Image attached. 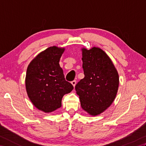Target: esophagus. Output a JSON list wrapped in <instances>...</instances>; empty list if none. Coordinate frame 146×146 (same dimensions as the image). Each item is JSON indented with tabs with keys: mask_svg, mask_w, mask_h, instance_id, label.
Wrapping results in <instances>:
<instances>
[{
	"mask_svg": "<svg viewBox=\"0 0 146 146\" xmlns=\"http://www.w3.org/2000/svg\"><path fill=\"white\" fill-rule=\"evenodd\" d=\"M71 84H72L73 85L74 87H75L76 84V80H73V81L71 82Z\"/></svg>",
	"mask_w": 146,
	"mask_h": 146,
	"instance_id": "obj_1",
	"label": "esophagus"
}]
</instances>
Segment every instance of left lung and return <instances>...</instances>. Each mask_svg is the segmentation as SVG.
<instances>
[{
  "label": "left lung",
  "mask_w": 146,
  "mask_h": 146,
  "mask_svg": "<svg viewBox=\"0 0 146 146\" xmlns=\"http://www.w3.org/2000/svg\"><path fill=\"white\" fill-rule=\"evenodd\" d=\"M85 77L75 86L82 108L92 115L103 112L116 97L119 78L110 58L100 48L82 49Z\"/></svg>",
  "instance_id": "8db88e82"
}]
</instances>
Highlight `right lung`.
I'll return each instance as SVG.
<instances>
[{
	"mask_svg": "<svg viewBox=\"0 0 146 146\" xmlns=\"http://www.w3.org/2000/svg\"><path fill=\"white\" fill-rule=\"evenodd\" d=\"M64 49L48 48L31 62L27 69L26 87L31 101L39 110L51 112L61 107L63 96L73 89L66 81L59 61Z\"/></svg>",
	"mask_w": 146,
	"mask_h": 146,
	"instance_id": "add662e5",
	"label": "right lung"
}]
</instances>
